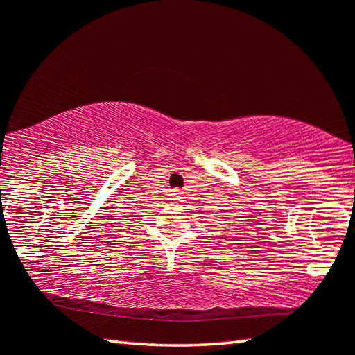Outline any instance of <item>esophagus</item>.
<instances>
[{"instance_id": "1", "label": "esophagus", "mask_w": 355, "mask_h": 355, "mask_svg": "<svg viewBox=\"0 0 355 355\" xmlns=\"http://www.w3.org/2000/svg\"><path fill=\"white\" fill-rule=\"evenodd\" d=\"M177 194H178V191H177ZM177 197H178V196H177Z\"/></svg>"}]
</instances>
